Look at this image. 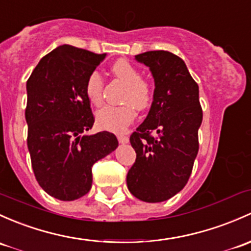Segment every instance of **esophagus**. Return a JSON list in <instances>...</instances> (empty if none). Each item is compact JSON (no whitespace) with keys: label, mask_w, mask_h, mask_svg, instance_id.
Instances as JSON below:
<instances>
[{"label":"esophagus","mask_w":251,"mask_h":251,"mask_svg":"<svg viewBox=\"0 0 251 251\" xmlns=\"http://www.w3.org/2000/svg\"><path fill=\"white\" fill-rule=\"evenodd\" d=\"M118 141H119V143L125 144L128 142V137L125 136V134H118Z\"/></svg>","instance_id":"esophagus-1"}]
</instances>
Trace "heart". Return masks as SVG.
<instances>
[{"label":"heart","mask_w":251,"mask_h":251,"mask_svg":"<svg viewBox=\"0 0 251 251\" xmlns=\"http://www.w3.org/2000/svg\"><path fill=\"white\" fill-rule=\"evenodd\" d=\"M113 75L126 85L123 95L125 104L105 105L96 113V124L102 130L123 132L133 121L137 109H144L151 101V86L142 79L138 68L127 60H118L112 65ZM104 81L99 71H92L85 81V95L91 104L100 105L102 102Z\"/></svg>","instance_id":"heart-1"}]
</instances>
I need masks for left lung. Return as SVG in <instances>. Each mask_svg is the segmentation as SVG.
<instances>
[{"mask_svg": "<svg viewBox=\"0 0 251 251\" xmlns=\"http://www.w3.org/2000/svg\"><path fill=\"white\" fill-rule=\"evenodd\" d=\"M136 60L149 67L155 90L148 117L130 137L137 155L126 181L141 201L162 202L186 185L199 152L203 117L199 85L172 52L147 51Z\"/></svg>", "mask_w": 251, "mask_h": 251, "instance_id": "8db88e82", "label": "left lung"}]
</instances>
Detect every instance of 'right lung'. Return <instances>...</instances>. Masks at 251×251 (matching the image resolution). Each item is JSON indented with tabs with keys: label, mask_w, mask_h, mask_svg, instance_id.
Listing matches in <instances>:
<instances>
[{
	"label": "right lung",
	"mask_w": 251,
	"mask_h": 251,
	"mask_svg": "<svg viewBox=\"0 0 251 251\" xmlns=\"http://www.w3.org/2000/svg\"><path fill=\"white\" fill-rule=\"evenodd\" d=\"M105 54L63 44L36 66L26 90L27 148L41 188L61 201H75L91 189V168L118 148L113 133L85 134L94 125L85 81Z\"/></svg>",
	"instance_id": "right-lung-1"
}]
</instances>
